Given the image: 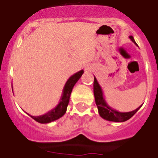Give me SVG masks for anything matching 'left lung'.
<instances>
[{
	"label": "left lung",
	"instance_id": "8db88e82",
	"mask_svg": "<svg viewBox=\"0 0 158 158\" xmlns=\"http://www.w3.org/2000/svg\"><path fill=\"white\" fill-rule=\"evenodd\" d=\"M129 38L135 44L138 45L132 35H130ZM94 98H95V103L97 105V107H98V114L103 119L110 121V122H116V123L126 122V121L130 119L131 117H133L138 110L142 107V105L140 106L139 107L137 108L136 110L130 112H119L116 110L113 109V108L108 106V104L106 103V102L104 99L102 88L100 87V85L98 84L96 78L94 77Z\"/></svg>",
	"mask_w": 158,
	"mask_h": 158
}]
</instances>
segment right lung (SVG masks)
<instances>
[{
    "label": "right lung",
    "mask_w": 158,
    "mask_h": 158,
    "mask_svg": "<svg viewBox=\"0 0 158 158\" xmlns=\"http://www.w3.org/2000/svg\"><path fill=\"white\" fill-rule=\"evenodd\" d=\"M83 74V70H81V71H78L77 73L71 75V77L68 79L67 83H65L64 90H63V94L60 99V102L54 109L48 111V113L40 115V116H31V115L29 114L30 116L35 121L40 123H43V124L52 123L53 121L57 120V119L62 117L63 115L66 113V110H67V107H68V105L69 103L70 96H71L72 89H73L75 83H77V81L80 79Z\"/></svg>",
    "instance_id": "1"
}]
</instances>
